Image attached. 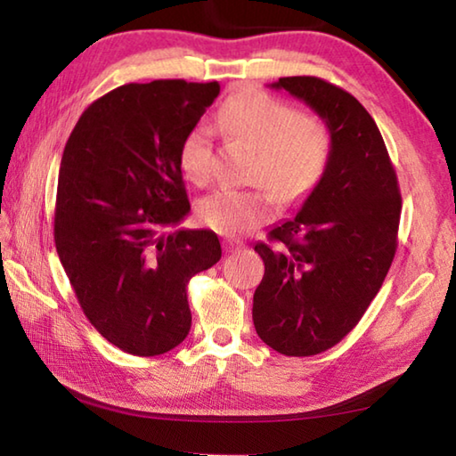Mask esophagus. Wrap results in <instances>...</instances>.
Here are the masks:
<instances>
[{"label": "esophagus", "instance_id": "1", "mask_svg": "<svg viewBox=\"0 0 456 456\" xmlns=\"http://www.w3.org/2000/svg\"><path fill=\"white\" fill-rule=\"evenodd\" d=\"M223 249H225V253H237L245 249V243L237 241V239H223Z\"/></svg>", "mask_w": 456, "mask_h": 456}]
</instances>
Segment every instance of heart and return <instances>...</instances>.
I'll return each mask as SVG.
<instances>
[{
    "label": "heart",
    "mask_w": 456,
    "mask_h": 456,
    "mask_svg": "<svg viewBox=\"0 0 456 456\" xmlns=\"http://www.w3.org/2000/svg\"><path fill=\"white\" fill-rule=\"evenodd\" d=\"M221 125L256 149L249 181L256 189H219L199 205L205 225L225 235H241L259 227L272 215V200L291 205L304 199L326 173L331 134L326 122L312 114H296L289 104L261 90H245L221 108ZM213 136L205 125L184 134L179 160L192 183L211 179Z\"/></svg>",
    "instance_id": "1"
}]
</instances>
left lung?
I'll return each instance as SVG.
<instances>
[{"mask_svg": "<svg viewBox=\"0 0 456 456\" xmlns=\"http://www.w3.org/2000/svg\"><path fill=\"white\" fill-rule=\"evenodd\" d=\"M269 86L326 122L331 157L302 209L257 243L265 275L253 296L257 336L285 356H315L360 322L396 253L400 199L374 118L348 92L315 76Z\"/></svg>", "mask_w": 456, "mask_h": 456, "instance_id": "obj_1", "label": "left lung"}]
</instances>
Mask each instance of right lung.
Returning <instances> with one entry per match:
<instances>
[{
    "mask_svg": "<svg viewBox=\"0 0 456 456\" xmlns=\"http://www.w3.org/2000/svg\"><path fill=\"white\" fill-rule=\"evenodd\" d=\"M219 82L125 84L92 102L61 157L53 239L82 312L133 356H160L191 330L187 283L221 259L191 211L179 151Z\"/></svg>",
    "mask_w": 456,
    "mask_h": 456,
    "instance_id": "right-lung-1",
    "label": "right lung"
}]
</instances>
